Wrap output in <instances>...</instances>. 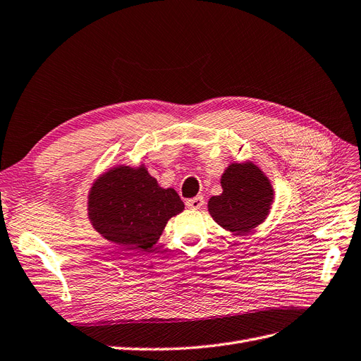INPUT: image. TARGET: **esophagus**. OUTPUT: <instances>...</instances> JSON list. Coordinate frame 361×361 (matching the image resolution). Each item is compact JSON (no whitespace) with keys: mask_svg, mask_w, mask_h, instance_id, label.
Segmentation results:
<instances>
[{"mask_svg":"<svg viewBox=\"0 0 361 361\" xmlns=\"http://www.w3.org/2000/svg\"><path fill=\"white\" fill-rule=\"evenodd\" d=\"M203 204H204L203 197H194L187 200V207H190V209H200Z\"/></svg>","mask_w":361,"mask_h":361,"instance_id":"34e87169","label":"esophagus"}]
</instances>
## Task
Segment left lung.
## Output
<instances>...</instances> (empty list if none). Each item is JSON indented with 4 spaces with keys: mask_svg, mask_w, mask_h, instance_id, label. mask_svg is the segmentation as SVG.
<instances>
[{
    "mask_svg": "<svg viewBox=\"0 0 361 361\" xmlns=\"http://www.w3.org/2000/svg\"><path fill=\"white\" fill-rule=\"evenodd\" d=\"M220 195L207 202V211L226 231L245 235L265 221L274 190L269 179L256 164L232 162L221 176Z\"/></svg>",
    "mask_w": 361,
    "mask_h": 361,
    "instance_id": "obj_1",
    "label": "left lung"
}]
</instances>
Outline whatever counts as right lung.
<instances>
[{
	"label": "right lung",
	"instance_id": "add662e5",
	"mask_svg": "<svg viewBox=\"0 0 361 361\" xmlns=\"http://www.w3.org/2000/svg\"><path fill=\"white\" fill-rule=\"evenodd\" d=\"M173 188H161L145 166H117L89 191V220L110 243L138 250L154 247L171 216L183 211Z\"/></svg>",
	"mask_w": 361,
	"mask_h": 361
}]
</instances>
